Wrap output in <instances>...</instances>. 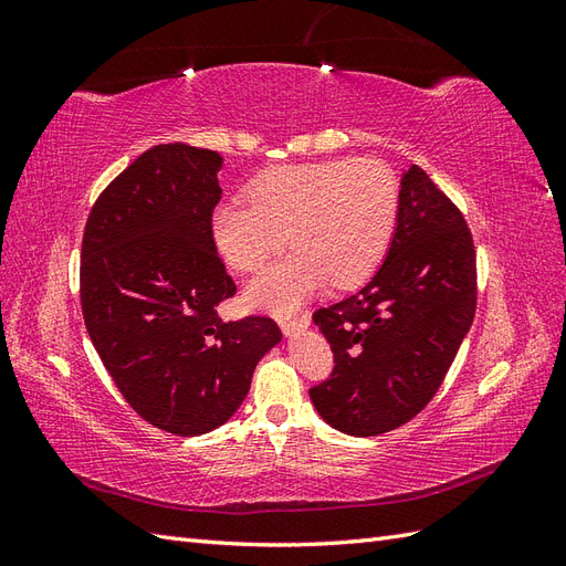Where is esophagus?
I'll use <instances>...</instances> for the list:
<instances>
[{
    "instance_id": "obj_1",
    "label": "esophagus",
    "mask_w": 566,
    "mask_h": 566,
    "mask_svg": "<svg viewBox=\"0 0 566 566\" xmlns=\"http://www.w3.org/2000/svg\"><path fill=\"white\" fill-rule=\"evenodd\" d=\"M281 331L287 335V337H297L300 333H304L306 328H310V314H302L297 318H281Z\"/></svg>"
}]
</instances>
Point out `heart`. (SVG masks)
<instances>
[{
    "mask_svg": "<svg viewBox=\"0 0 566 566\" xmlns=\"http://www.w3.org/2000/svg\"><path fill=\"white\" fill-rule=\"evenodd\" d=\"M250 200L212 210V241L238 271L264 264L287 243L295 250L264 266L245 287L256 310L290 314L325 283L352 287L378 269L397 229L399 184L375 158L279 169L254 181Z\"/></svg>",
    "mask_w": 566,
    "mask_h": 566,
    "instance_id": "1",
    "label": "heart"
}]
</instances>
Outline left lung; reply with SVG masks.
<instances>
[{
	"label": "left lung",
	"instance_id": "1",
	"mask_svg": "<svg viewBox=\"0 0 566 566\" xmlns=\"http://www.w3.org/2000/svg\"><path fill=\"white\" fill-rule=\"evenodd\" d=\"M474 304L465 219L410 165L385 262L356 295L314 314L335 354L331 380L310 391L318 416L349 437H378L416 418L447 378Z\"/></svg>",
	"mask_w": 566,
	"mask_h": 566
}]
</instances>
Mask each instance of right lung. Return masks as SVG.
<instances>
[{"mask_svg":"<svg viewBox=\"0 0 566 566\" xmlns=\"http://www.w3.org/2000/svg\"><path fill=\"white\" fill-rule=\"evenodd\" d=\"M221 165L208 148L153 146L98 196L82 238L80 300L101 361L136 413L177 437L224 424L283 339L271 318L217 316L235 293L210 229Z\"/></svg>","mask_w":566,"mask_h":566,"instance_id":"1","label":"right lung"}]
</instances>
